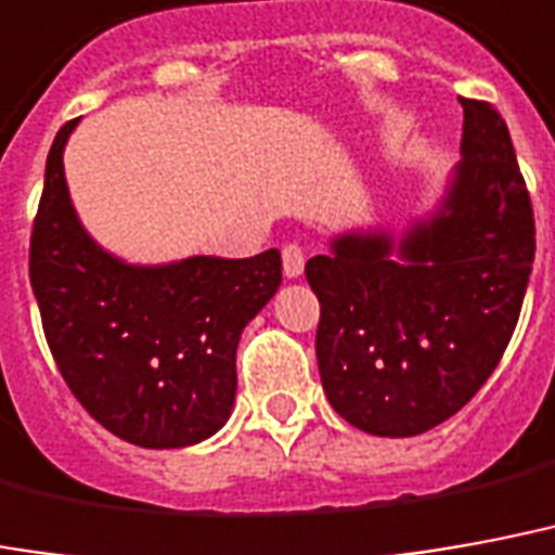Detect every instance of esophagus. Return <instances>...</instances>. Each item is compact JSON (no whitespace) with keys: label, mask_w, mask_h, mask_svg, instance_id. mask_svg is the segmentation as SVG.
Masks as SVG:
<instances>
[{"label":"esophagus","mask_w":555,"mask_h":555,"mask_svg":"<svg viewBox=\"0 0 555 555\" xmlns=\"http://www.w3.org/2000/svg\"><path fill=\"white\" fill-rule=\"evenodd\" d=\"M302 267H306V253L299 244H285L282 246V270L285 276L297 279L302 276Z\"/></svg>","instance_id":"34e87169"}]
</instances>
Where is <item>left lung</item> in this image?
Listing matches in <instances>:
<instances>
[{"label":"left lung","instance_id":"left-lung-1","mask_svg":"<svg viewBox=\"0 0 555 555\" xmlns=\"http://www.w3.org/2000/svg\"><path fill=\"white\" fill-rule=\"evenodd\" d=\"M465 108L462 162L400 237L352 229L309 258L318 367L332 409L361 433L412 438L444 424L503 359L535 258V220L506 120Z\"/></svg>","mask_w":555,"mask_h":555}]
</instances>
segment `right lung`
<instances>
[{"instance_id": "obj_1", "label": "right lung", "mask_w": 555, "mask_h": 555, "mask_svg": "<svg viewBox=\"0 0 555 555\" xmlns=\"http://www.w3.org/2000/svg\"><path fill=\"white\" fill-rule=\"evenodd\" d=\"M55 134L28 276L49 350L90 417L150 450L199 444L232 414L241 332L282 285V256L129 264L81 225Z\"/></svg>"}]
</instances>
